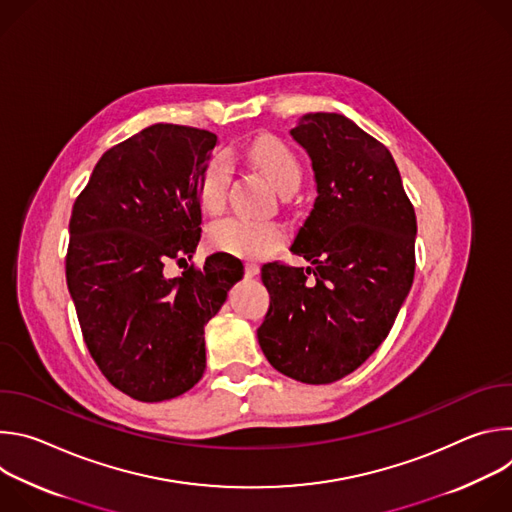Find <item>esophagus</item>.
Wrapping results in <instances>:
<instances>
[{"label":"esophagus","mask_w":512,"mask_h":512,"mask_svg":"<svg viewBox=\"0 0 512 512\" xmlns=\"http://www.w3.org/2000/svg\"><path fill=\"white\" fill-rule=\"evenodd\" d=\"M261 273V267L257 263H245V275L247 277H257Z\"/></svg>","instance_id":"esophagus-1"}]
</instances>
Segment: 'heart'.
Segmentation results:
<instances>
[{
    "mask_svg": "<svg viewBox=\"0 0 512 512\" xmlns=\"http://www.w3.org/2000/svg\"><path fill=\"white\" fill-rule=\"evenodd\" d=\"M249 158L281 194L298 188L302 178L300 160L279 137H257L249 145ZM231 172L233 168L227 154H214L208 158L198 182V196L204 210L218 212L225 206ZM283 241V225L275 221H255V218L247 216H227L208 229V243L212 249L239 259H263Z\"/></svg>",
    "mask_w": 512,
    "mask_h": 512,
    "instance_id": "b5f03b06",
    "label": "heart"
}]
</instances>
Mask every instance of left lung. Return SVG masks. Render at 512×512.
<instances>
[{
    "mask_svg": "<svg viewBox=\"0 0 512 512\" xmlns=\"http://www.w3.org/2000/svg\"><path fill=\"white\" fill-rule=\"evenodd\" d=\"M291 135L316 174L314 208L291 245L312 267H261L269 310L257 338L285 377L328 385L389 336L415 275L417 221L391 152L348 117L312 113Z\"/></svg>",
    "mask_w": 512,
    "mask_h": 512,
    "instance_id": "1",
    "label": "left lung"
}]
</instances>
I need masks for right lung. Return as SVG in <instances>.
Listing matches in <instances>:
<instances>
[{
    "label": "right lung",
    "mask_w": 512,
    "mask_h": 512,
    "mask_svg": "<svg viewBox=\"0 0 512 512\" xmlns=\"http://www.w3.org/2000/svg\"><path fill=\"white\" fill-rule=\"evenodd\" d=\"M216 141L190 125L145 127L101 156L72 206L70 298L99 371L135 401H168L202 379L204 326L243 277L229 253L164 275L200 241L198 182Z\"/></svg>",
    "instance_id": "add662e5"
}]
</instances>
